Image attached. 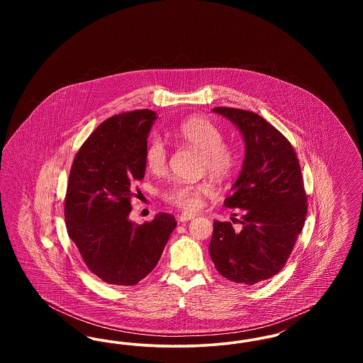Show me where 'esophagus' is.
I'll return each instance as SVG.
<instances>
[{
	"mask_svg": "<svg viewBox=\"0 0 363 363\" xmlns=\"http://www.w3.org/2000/svg\"><path fill=\"white\" fill-rule=\"evenodd\" d=\"M196 215L194 213H189V212H184L181 215H178V222L181 223H185V222H189L191 219H194Z\"/></svg>",
	"mask_w": 363,
	"mask_h": 363,
	"instance_id": "obj_1",
	"label": "esophagus"
}]
</instances>
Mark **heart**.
Segmentation results:
<instances>
[{
    "instance_id": "heart-1",
    "label": "heart",
    "mask_w": 363,
    "mask_h": 363,
    "mask_svg": "<svg viewBox=\"0 0 363 363\" xmlns=\"http://www.w3.org/2000/svg\"><path fill=\"white\" fill-rule=\"evenodd\" d=\"M172 135L181 143L200 151V167L218 179H225L235 172L240 163L237 148L223 141V132L208 118L193 116L179 122ZM169 151L163 138L157 135L151 136L144 150V162L150 172L162 173L167 167ZM212 193L208 182L190 184L185 181H174L162 190V199L174 207L194 211L201 206L203 197Z\"/></svg>"
}]
</instances>
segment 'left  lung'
<instances>
[{"mask_svg": "<svg viewBox=\"0 0 363 363\" xmlns=\"http://www.w3.org/2000/svg\"><path fill=\"white\" fill-rule=\"evenodd\" d=\"M245 140L241 174L225 200L241 212V228L213 222L209 255L225 279L256 284L277 275L305 225L308 200L301 166L290 141L259 114L215 107Z\"/></svg>", "mask_w": 363, "mask_h": 363, "instance_id": "8db88e82", "label": "left lung"}]
</instances>
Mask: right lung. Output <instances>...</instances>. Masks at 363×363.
I'll return each mask as SVG.
<instances>
[{
    "label": "right lung",
    "mask_w": 363,
    "mask_h": 363,
    "mask_svg": "<svg viewBox=\"0 0 363 363\" xmlns=\"http://www.w3.org/2000/svg\"><path fill=\"white\" fill-rule=\"evenodd\" d=\"M155 120L148 108L106 120L80 147L70 169L64 208L68 235L88 269L108 284L133 286L147 277L177 225L164 212L143 225L129 220Z\"/></svg>",
    "instance_id": "1"
}]
</instances>
